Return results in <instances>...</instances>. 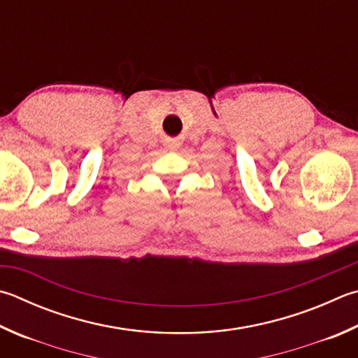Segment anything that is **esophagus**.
<instances>
[{
  "label": "esophagus",
  "instance_id": "34e87169",
  "mask_svg": "<svg viewBox=\"0 0 358 358\" xmlns=\"http://www.w3.org/2000/svg\"><path fill=\"white\" fill-rule=\"evenodd\" d=\"M178 144L177 142H169V150H177Z\"/></svg>",
  "mask_w": 358,
  "mask_h": 358
}]
</instances>
